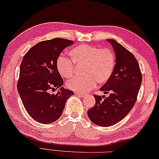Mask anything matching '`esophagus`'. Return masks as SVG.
Instances as JSON below:
<instances>
[{"instance_id":"esophagus-1","label":"esophagus","mask_w":159,"mask_h":159,"mask_svg":"<svg viewBox=\"0 0 159 159\" xmlns=\"http://www.w3.org/2000/svg\"><path fill=\"white\" fill-rule=\"evenodd\" d=\"M76 94L77 95H78V96H80V97H84V94H83V93H80V92H76Z\"/></svg>"}]
</instances>
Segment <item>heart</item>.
Wrapping results in <instances>:
<instances>
[{
  "instance_id": "1",
  "label": "heart",
  "mask_w": 159,
  "mask_h": 159,
  "mask_svg": "<svg viewBox=\"0 0 159 159\" xmlns=\"http://www.w3.org/2000/svg\"><path fill=\"white\" fill-rule=\"evenodd\" d=\"M69 58L60 56L56 60V69L60 76L70 78L75 73V65L83 66L81 77L67 81V88L77 92H89L95 87L106 83L110 79L116 65V57L110 49L89 45H78L72 48Z\"/></svg>"
}]
</instances>
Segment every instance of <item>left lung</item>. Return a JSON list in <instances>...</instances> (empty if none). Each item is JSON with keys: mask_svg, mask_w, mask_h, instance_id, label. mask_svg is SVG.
<instances>
[{"mask_svg": "<svg viewBox=\"0 0 159 159\" xmlns=\"http://www.w3.org/2000/svg\"><path fill=\"white\" fill-rule=\"evenodd\" d=\"M116 56L114 70L108 81L100 88L108 97L94 95L95 105L87 111L91 121L100 126H110L122 120L136 103L142 75L132 53L112 39H107ZM104 98V100H102Z\"/></svg>", "mask_w": 159, "mask_h": 159, "instance_id": "left-lung-1", "label": "left lung"}]
</instances>
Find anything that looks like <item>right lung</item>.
<instances>
[{"label": "right lung", "mask_w": 159, "mask_h": 159, "mask_svg": "<svg viewBox=\"0 0 159 159\" xmlns=\"http://www.w3.org/2000/svg\"><path fill=\"white\" fill-rule=\"evenodd\" d=\"M74 41L54 38L32 47L22 60L17 84L28 114L41 124H50L62 115L67 99L74 92L62 87L63 80L56 69V60L65 48ZM61 89L56 95L49 90Z\"/></svg>", "instance_id": "right-lung-1"}]
</instances>
